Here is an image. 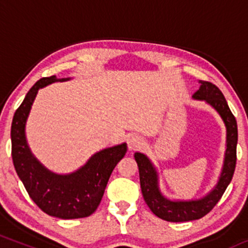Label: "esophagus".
I'll list each match as a JSON object with an SVG mask.
<instances>
[{
  "mask_svg": "<svg viewBox=\"0 0 248 248\" xmlns=\"http://www.w3.org/2000/svg\"><path fill=\"white\" fill-rule=\"evenodd\" d=\"M142 146H143V140H142L140 136L134 135L128 139V149L129 150H135L138 148H141Z\"/></svg>",
  "mask_w": 248,
  "mask_h": 248,
  "instance_id": "1",
  "label": "esophagus"
}]
</instances>
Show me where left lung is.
Wrapping results in <instances>:
<instances>
[{"label":"left lung","instance_id":"left-lung-1","mask_svg":"<svg viewBox=\"0 0 248 248\" xmlns=\"http://www.w3.org/2000/svg\"><path fill=\"white\" fill-rule=\"evenodd\" d=\"M199 90L192 95L195 100L205 101L213 109L217 110L226 127V150L224 155V163L218 182L213 189L204 197L199 199H170L163 195L160 189L158 171L147 155L135 153L136 163L140 173L141 191L147 205L158 218L172 223L196 220L207 215L218 203L224 195L225 190L231 183L237 162L238 127L226 99L216 85L209 81L199 80Z\"/></svg>","mask_w":248,"mask_h":248}]
</instances>
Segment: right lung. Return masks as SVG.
I'll use <instances>...</instances> for the list:
<instances>
[{"label": "right lung", "mask_w": 248, "mask_h": 248, "mask_svg": "<svg viewBox=\"0 0 248 248\" xmlns=\"http://www.w3.org/2000/svg\"><path fill=\"white\" fill-rule=\"evenodd\" d=\"M67 80L70 78L47 77L30 88L11 124V156L17 175L42 211L56 218L77 219L88 217L98 209L110 173L127 152V143L93 154L84 166L70 173L51 171L37 160L25 136L31 106L41 88Z\"/></svg>", "instance_id": "right-lung-1"}]
</instances>
